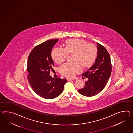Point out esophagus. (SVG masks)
Segmentation results:
<instances>
[{
	"mask_svg": "<svg viewBox=\"0 0 133 133\" xmlns=\"http://www.w3.org/2000/svg\"><path fill=\"white\" fill-rule=\"evenodd\" d=\"M67 80L68 81H71V80H74V79H72V78H67Z\"/></svg>",
	"mask_w": 133,
	"mask_h": 133,
	"instance_id": "obj_1",
	"label": "esophagus"
}]
</instances>
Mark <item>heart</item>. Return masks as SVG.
Segmentation results:
<instances>
[{"label":"heart","mask_w":133,"mask_h":133,"mask_svg":"<svg viewBox=\"0 0 133 133\" xmlns=\"http://www.w3.org/2000/svg\"><path fill=\"white\" fill-rule=\"evenodd\" d=\"M75 53V61L76 62H66L61 65L59 71L66 77H73L82 71L80 62L84 67L91 65L97 56V50L92 44H87L84 40L72 39L66 42L65 48L56 47L52 50V57L57 63H61L67 58L69 54Z\"/></svg>","instance_id":"obj_1"}]
</instances>
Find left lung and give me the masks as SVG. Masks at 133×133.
<instances>
[{
	"mask_svg": "<svg viewBox=\"0 0 133 133\" xmlns=\"http://www.w3.org/2000/svg\"><path fill=\"white\" fill-rule=\"evenodd\" d=\"M97 44V54L95 63L82 75L88 78L84 88L78 92L86 97H92L101 92L105 88L111 72L110 56L103 45Z\"/></svg>",
	"mask_w": 133,
	"mask_h": 133,
	"instance_id": "left-lung-1",
	"label": "left lung"
}]
</instances>
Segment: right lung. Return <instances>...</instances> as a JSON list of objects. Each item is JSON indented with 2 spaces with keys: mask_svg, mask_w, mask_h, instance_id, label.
I'll return each instance as SVG.
<instances>
[{
  "mask_svg": "<svg viewBox=\"0 0 133 133\" xmlns=\"http://www.w3.org/2000/svg\"><path fill=\"white\" fill-rule=\"evenodd\" d=\"M58 39H51L35 47L27 61L28 80L36 94L45 99L58 97L63 90L66 79L52 78L49 74L54 62L51 53Z\"/></svg>",
  "mask_w": 133,
  "mask_h": 133,
  "instance_id": "1",
  "label": "right lung"
}]
</instances>
